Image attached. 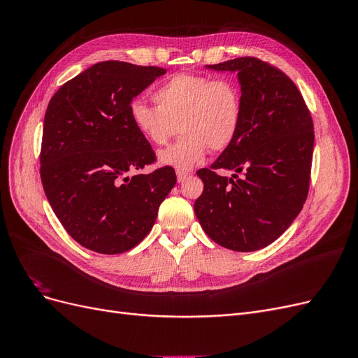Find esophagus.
Listing matches in <instances>:
<instances>
[{
  "label": "esophagus",
  "mask_w": 358,
  "mask_h": 358,
  "mask_svg": "<svg viewBox=\"0 0 358 358\" xmlns=\"http://www.w3.org/2000/svg\"><path fill=\"white\" fill-rule=\"evenodd\" d=\"M189 176L188 171H182V170H178L176 173V178H178V182H183Z\"/></svg>",
  "instance_id": "34e87169"
}]
</instances>
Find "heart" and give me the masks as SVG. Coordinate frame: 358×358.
<instances>
[{
	"label": "heart",
	"mask_w": 358,
	"mask_h": 358,
	"mask_svg": "<svg viewBox=\"0 0 358 358\" xmlns=\"http://www.w3.org/2000/svg\"><path fill=\"white\" fill-rule=\"evenodd\" d=\"M155 106L136 100L129 119L136 131L155 146L166 145L178 131L182 137L162 150V166L189 170L213 152L229 148L241 129L243 100L233 79L201 74H176L154 92Z\"/></svg>",
	"instance_id": "1"
}]
</instances>
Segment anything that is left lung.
Instances as JSON below:
<instances>
[{"label": "left lung", "mask_w": 358, "mask_h": 358, "mask_svg": "<svg viewBox=\"0 0 358 358\" xmlns=\"http://www.w3.org/2000/svg\"><path fill=\"white\" fill-rule=\"evenodd\" d=\"M206 69L237 73L243 116L233 143L210 169L197 171L204 189L194 212L213 242L237 252L257 251L275 242L306 201L312 117L294 82L262 59L243 57ZM216 169L235 175L220 177Z\"/></svg>", "instance_id": "1"}]
</instances>
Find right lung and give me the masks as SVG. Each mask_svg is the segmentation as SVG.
<instances>
[{
	"instance_id": "add662e5",
	"label": "right lung",
	"mask_w": 358,
	"mask_h": 358,
	"mask_svg": "<svg viewBox=\"0 0 358 358\" xmlns=\"http://www.w3.org/2000/svg\"><path fill=\"white\" fill-rule=\"evenodd\" d=\"M164 69L122 61L94 64L52 96L43 125L40 176L57 218L99 254H122L152 230L176 185L175 169L128 176L155 161L129 119L134 96Z\"/></svg>"
}]
</instances>
